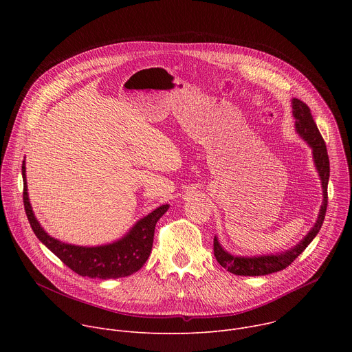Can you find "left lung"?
I'll use <instances>...</instances> for the list:
<instances>
[{
  "instance_id": "1",
  "label": "left lung",
  "mask_w": 352,
  "mask_h": 352,
  "mask_svg": "<svg viewBox=\"0 0 352 352\" xmlns=\"http://www.w3.org/2000/svg\"><path fill=\"white\" fill-rule=\"evenodd\" d=\"M292 114L295 117V128L298 133L302 136L309 146L314 150V160L316 164V168L319 171L322 186H323V205L320 208L319 219L315 224V227L308 232V235L300 241L296 246H294L291 250H287L280 255H270V256H259V258H238L232 256L221 248L217 238L214 236L213 241V250L217 262L227 269V272L235 274V276H265L270 273H276L280 270H284L288 267L300 254L304 252L307 246L312 242V239L316 236L319 230L322 228V224L324 221L326 209H327V184L330 177V162L326 143L316 126V122L314 121L311 109L304 102H300L298 98H292Z\"/></svg>"
}]
</instances>
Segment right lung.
<instances>
[{"label": "right lung", "mask_w": 352, "mask_h": 352, "mask_svg": "<svg viewBox=\"0 0 352 352\" xmlns=\"http://www.w3.org/2000/svg\"><path fill=\"white\" fill-rule=\"evenodd\" d=\"M25 162L22 164L23 177V206L36 236L71 270L82 277L90 278H118L136 273L147 261L153 246L155 228L159 219L168 210V205H163L142 220L120 241L104 246H76L60 242L50 236L36 220L29 204L26 189Z\"/></svg>", "instance_id": "obj_1"}]
</instances>
